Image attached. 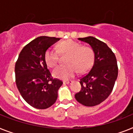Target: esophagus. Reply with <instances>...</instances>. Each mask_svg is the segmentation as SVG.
Returning a JSON list of instances; mask_svg holds the SVG:
<instances>
[{
  "label": "esophagus",
  "mask_w": 133,
  "mask_h": 133,
  "mask_svg": "<svg viewBox=\"0 0 133 133\" xmlns=\"http://www.w3.org/2000/svg\"><path fill=\"white\" fill-rule=\"evenodd\" d=\"M63 83H64V84H69L71 83V81H64Z\"/></svg>",
  "instance_id": "34e87169"
}]
</instances>
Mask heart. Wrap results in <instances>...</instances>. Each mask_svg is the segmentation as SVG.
I'll return each mask as SVG.
<instances>
[{
  "mask_svg": "<svg viewBox=\"0 0 133 133\" xmlns=\"http://www.w3.org/2000/svg\"><path fill=\"white\" fill-rule=\"evenodd\" d=\"M59 54L67 55L65 62L53 70V76L60 79L66 80L76 74L84 73L90 69L94 62V55L92 49L89 46H82L79 43L71 39L60 42L57 45V50L49 48L45 53V61L49 67H54L58 64Z\"/></svg>",
  "mask_w": 133,
  "mask_h": 133,
  "instance_id": "b5f03b06",
  "label": "heart"
}]
</instances>
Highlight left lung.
Returning a JSON list of instances; mask_svg holds the SVG:
<instances>
[{
    "label": "left lung",
    "instance_id": "1",
    "mask_svg": "<svg viewBox=\"0 0 133 133\" xmlns=\"http://www.w3.org/2000/svg\"><path fill=\"white\" fill-rule=\"evenodd\" d=\"M90 45L94 54L90 71L80 79L81 90L75 98L82 105L92 107L101 103L112 92L118 77L116 58L107 45L93 37L79 38Z\"/></svg>",
    "mask_w": 133,
    "mask_h": 133
}]
</instances>
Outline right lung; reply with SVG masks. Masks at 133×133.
<instances>
[{
    "label": "right lung",
    "mask_w": 133,
    "mask_h": 133,
    "mask_svg": "<svg viewBox=\"0 0 133 133\" xmlns=\"http://www.w3.org/2000/svg\"><path fill=\"white\" fill-rule=\"evenodd\" d=\"M60 39L42 36L26 45L15 63V82L27 103L39 109L51 107L56 101L62 82L53 79L45 61L47 49Z\"/></svg>",
    "instance_id": "1"
}]
</instances>
